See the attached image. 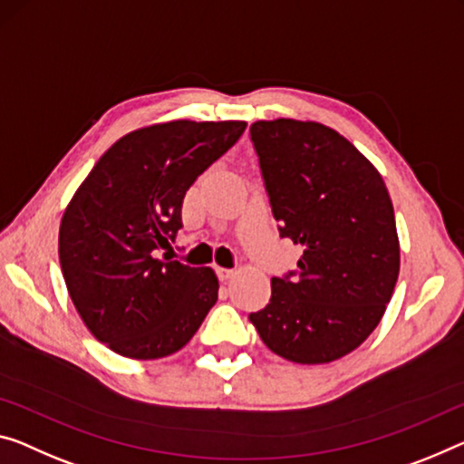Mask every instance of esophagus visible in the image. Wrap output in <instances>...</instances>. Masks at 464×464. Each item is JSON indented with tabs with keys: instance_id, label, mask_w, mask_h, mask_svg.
Masks as SVG:
<instances>
[{
	"instance_id": "obj_1",
	"label": "esophagus",
	"mask_w": 464,
	"mask_h": 464,
	"mask_svg": "<svg viewBox=\"0 0 464 464\" xmlns=\"http://www.w3.org/2000/svg\"><path fill=\"white\" fill-rule=\"evenodd\" d=\"M216 274H218L219 280L227 282V280H232L234 274H237V272H234V269H226V267H216Z\"/></svg>"
}]
</instances>
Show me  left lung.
I'll list each match as a JSON object with an SVG mask.
<instances>
[{
    "label": "left lung",
    "instance_id": "obj_1",
    "mask_svg": "<svg viewBox=\"0 0 464 464\" xmlns=\"http://www.w3.org/2000/svg\"><path fill=\"white\" fill-rule=\"evenodd\" d=\"M251 142L280 237L303 255L296 269L272 277V298L248 319L284 359L336 361L375 330L401 272L388 188L372 161L324 124L261 120Z\"/></svg>",
    "mask_w": 464,
    "mask_h": 464
}]
</instances>
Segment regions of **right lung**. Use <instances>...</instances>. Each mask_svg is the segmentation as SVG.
<instances>
[{"label": "right lung", "mask_w": 464, "mask_h": 464, "mask_svg": "<svg viewBox=\"0 0 464 464\" xmlns=\"http://www.w3.org/2000/svg\"><path fill=\"white\" fill-rule=\"evenodd\" d=\"M246 122L174 120L134 130L102 155L60 226V266L92 336L128 359H161L195 336L218 301L211 267L160 248L182 227L190 184L222 158Z\"/></svg>", "instance_id": "1"}]
</instances>
